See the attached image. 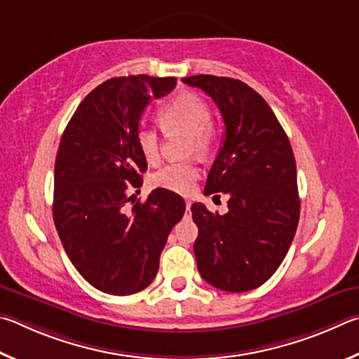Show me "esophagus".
<instances>
[{"instance_id":"esophagus-1","label":"esophagus","mask_w":359,"mask_h":359,"mask_svg":"<svg viewBox=\"0 0 359 359\" xmlns=\"http://www.w3.org/2000/svg\"><path fill=\"white\" fill-rule=\"evenodd\" d=\"M191 202H189V200H187V202H186V210H187V212H189V215H191Z\"/></svg>"}]
</instances>
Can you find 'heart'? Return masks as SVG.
<instances>
[{
    "label": "heart",
    "instance_id": "b5f03b06",
    "mask_svg": "<svg viewBox=\"0 0 359 359\" xmlns=\"http://www.w3.org/2000/svg\"><path fill=\"white\" fill-rule=\"evenodd\" d=\"M157 119L167 134H187V153L208 154L219 140V128L211 119L208 102L194 93H183L168 100L157 111ZM137 144L144 161L156 163L161 157L159 134L154 129L142 128ZM198 178L194 162L168 163L153 176V184L175 194H189Z\"/></svg>",
    "mask_w": 359,
    "mask_h": 359
}]
</instances>
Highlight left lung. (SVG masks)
Listing matches in <instances>:
<instances>
[{"label":"left lung","mask_w":359,"mask_h":359,"mask_svg":"<svg viewBox=\"0 0 359 359\" xmlns=\"http://www.w3.org/2000/svg\"><path fill=\"white\" fill-rule=\"evenodd\" d=\"M183 81L208 94L225 123L205 192L227 194L229 211L212 215L203 203L191 206L198 273L224 292L252 290L276 273L298 227L292 144L266 100L241 80L202 74Z\"/></svg>","instance_id":"obj_1"}]
</instances>
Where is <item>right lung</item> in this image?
<instances>
[{
	"mask_svg": "<svg viewBox=\"0 0 359 359\" xmlns=\"http://www.w3.org/2000/svg\"><path fill=\"white\" fill-rule=\"evenodd\" d=\"M175 86V77L107 80L81 100L62 132L55 162V227L75 269L104 293L124 297L147 288L186 211L178 194L161 187L126 210L134 197L126 191L129 184L140 187L148 168L137 144L142 113L151 99Z\"/></svg>",
	"mask_w": 359,
	"mask_h": 359,
	"instance_id": "right-lung-1",
	"label": "right lung"
}]
</instances>
